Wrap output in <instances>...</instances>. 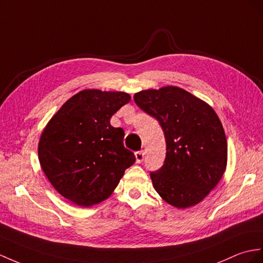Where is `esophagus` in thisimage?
<instances>
[{
    "label": "esophagus",
    "mask_w": 263,
    "mask_h": 263,
    "mask_svg": "<svg viewBox=\"0 0 263 263\" xmlns=\"http://www.w3.org/2000/svg\"><path fill=\"white\" fill-rule=\"evenodd\" d=\"M135 157H136V162L139 164L144 161V157H145V153L143 151H139L135 153Z\"/></svg>",
    "instance_id": "esophagus-1"
}]
</instances>
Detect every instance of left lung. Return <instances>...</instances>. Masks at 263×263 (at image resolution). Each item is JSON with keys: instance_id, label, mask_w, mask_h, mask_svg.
I'll return each instance as SVG.
<instances>
[{"instance_id": "1", "label": "left lung", "mask_w": 263, "mask_h": 263, "mask_svg": "<svg viewBox=\"0 0 263 263\" xmlns=\"http://www.w3.org/2000/svg\"><path fill=\"white\" fill-rule=\"evenodd\" d=\"M136 105L158 120L166 139V157L151 173L154 187L178 209L200 203L220 182L228 161L223 126L206 102L178 87L135 93Z\"/></svg>"}]
</instances>
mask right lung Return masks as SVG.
<instances>
[{"instance_id": "right-lung-1", "label": "right lung", "mask_w": 263, "mask_h": 263, "mask_svg": "<svg viewBox=\"0 0 263 263\" xmlns=\"http://www.w3.org/2000/svg\"><path fill=\"white\" fill-rule=\"evenodd\" d=\"M130 101L121 91L86 89L72 96L41 134L39 161L52 186L67 200L91 206L109 197L135 163L123 128L110 118Z\"/></svg>"}]
</instances>
